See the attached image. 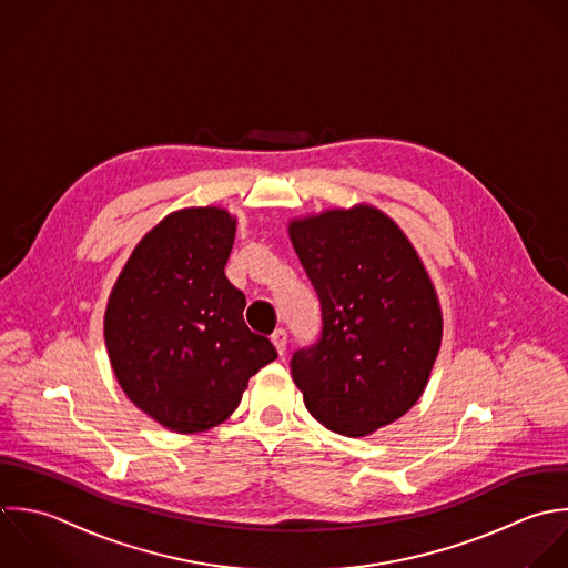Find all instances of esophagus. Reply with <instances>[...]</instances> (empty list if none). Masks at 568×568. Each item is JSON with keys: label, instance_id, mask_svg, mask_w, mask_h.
<instances>
[{"label": "esophagus", "instance_id": "1", "mask_svg": "<svg viewBox=\"0 0 568 568\" xmlns=\"http://www.w3.org/2000/svg\"><path fill=\"white\" fill-rule=\"evenodd\" d=\"M272 343H274L278 356H283V354H285V347H287V334H285V329H276V332L272 334Z\"/></svg>", "mask_w": 568, "mask_h": 568}]
</instances>
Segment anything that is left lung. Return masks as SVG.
I'll use <instances>...</instances> for the list:
<instances>
[{
  "instance_id": "left-lung-1",
  "label": "left lung",
  "mask_w": 568,
  "mask_h": 568,
  "mask_svg": "<svg viewBox=\"0 0 568 568\" xmlns=\"http://www.w3.org/2000/svg\"><path fill=\"white\" fill-rule=\"evenodd\" d=\"M290 236L321 303L318 338L290 367L307 412L358 438L420 398L443 338L436 290L407 236L358 205L294 221Z\"/></svg>"
}]
</instances>
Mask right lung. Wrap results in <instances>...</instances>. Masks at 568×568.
<instances>
[{
	"label": "right lung",
	"mask_w": 568,
	"mask_h": 568,
	"mask_svg": "<svg viewBox=\"0 0 568 568\" xmlns=\"http://www.w3.org/2000/svg\"><path fill=\"white\" fill-rule=\"evenodd\" d=\"M234 219L219 207L170 214L134 247L105 310V345L125 396L179 434L210 429L276 358L243 321L225 278Z\"/></svg>",
	"instance_id": "obj_1"
}]
</instances>
